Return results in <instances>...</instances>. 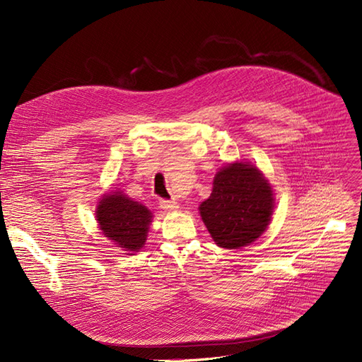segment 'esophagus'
<instances>
[{
  "instance_id": "1",
  "label": "esophagus",
  "mask_w": 362,
  "mask_h": 362,
  "mask_svg": "<svg viewBox=\"0 0 362 362\" xmlns=\"http://www.w3.org/2000/svg\"><path fill=\"white\" fill-rule=\"evenodd\" d=\"M160 206L163 208V210H166V211H177L178 208H180V204L175 202V201L161 199V201H160Z\"/></svg>"
}]
</instances>
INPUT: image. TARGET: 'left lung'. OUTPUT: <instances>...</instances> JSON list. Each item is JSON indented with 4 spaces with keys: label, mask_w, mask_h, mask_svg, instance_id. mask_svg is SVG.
Returning a JSON list of instances; mask_svg holds the SVG:
<instances>
[{
    "label": "left lung",
    "mask_w": 362,
    "mask_h": 362,
    "mask_svg": "<svg viewBox=\"0 0 362 362\" xmlns=\"http://www.w3.org/2000/svg\"><path fill=\"white\" fill-rule=\"evenodd\" d=\"M275 206L264 175L250 163H231L216 173L210 198L199 205L202 221L217 246L237 249L266 231Z\"/></svg>",
    "instance_id": "1"
}]
</instances>
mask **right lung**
Listing matches in <instances>:
<instances>
[{"mask_svg":"<svg viewBox=\"0 0 362 362\" xmlns=\"http://www.w3.org/2000/svg\"><path fill=\"white\" fill-rule=\"evenodd\" d=\"M96 221L108 240L128 252H139L144 247L152 213L145 205L128 198L122 192H112L96 206ZM133 255V254H128Z\"/></svg>","mask_w":362,"mask_h":362,"instance_id":"add662e5","label":"right lung"}]
</instances>
